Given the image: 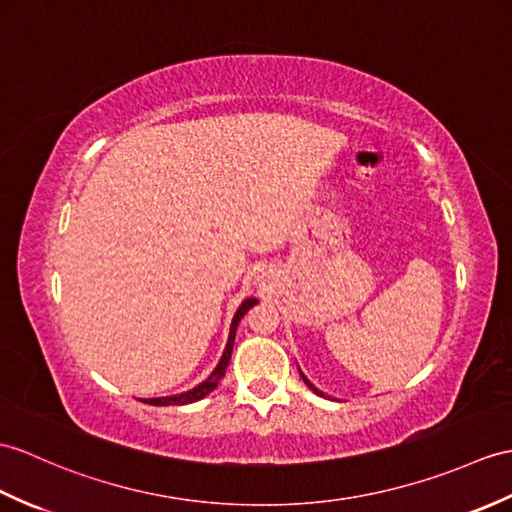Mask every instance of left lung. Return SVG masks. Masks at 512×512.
I'll list each match as a JSON object with an SVG mask.
<instances>
[{
	"label": "left lung",
	"instance_id": "8db88e82",
	"mask_svg": "<svg viewBox=\"0 0 512 512\" xmlns=\"http://www.w3.org/2000/svg\"><path fill=\"white\" fill-rule=\"evenodd\" d=\"M301 377H303V382H305V384H307V386H310V388H312V390H314V392H316V395H320V397H325V392H320V390H318V388H316V386H314V384H312V382H310V379H307V377H305V375H303V373H301Z\"/></svg>",
	"mask_w": 512,
	"mask_h": 512
}]
</instances>
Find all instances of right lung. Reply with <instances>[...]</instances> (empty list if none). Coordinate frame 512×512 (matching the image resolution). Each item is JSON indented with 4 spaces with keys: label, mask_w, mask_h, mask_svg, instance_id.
Returning <instances> with one entry per match:
<instances>
[{
    "label": "right lung",
    "mask_w": 512,
    "mask_h": 512,
    "mask_svg": "<svg viewBox=\"0 0 512 512\" xmlns=\"http://www.w3.org/2000/svg\"><path fill=\"white\" fill-rule=\"evenodd\" d=\"M257 303V299H246L240 307H237V312L233 316V323H231V331H229V340H227V347H224L222 358L218 362V366L213 368V373L205 379V382H200L196 388L181 392V395H172V397H154V399H146V403L150 406H185V403H194L202 397H207L209 392L220 384V379L227 373V366L231 362V353H233V340H235V331L237 325H240V320L244 318V314L251 310V307Z\"/></svg>",
    "instance_id": "1"
}]
</instances>
